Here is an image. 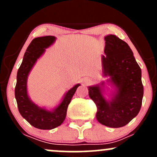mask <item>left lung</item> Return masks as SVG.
Here are the masks:
<instances>
[{
  "label": "left lung",
  "mask_w": 157,
  "mask_h": 157,
  "mask_svg": "<svg viewBox=\"0 0 157 157\" xmlns=\"http://www.w3.org/2000/svg\"><path fill=\"white\" fill-rule=\"evenodd\" d=\"M105 40L102 72L104 76L110 77L108 81L116 86V93L107 101L102 88L97 85L89 87V95L97 105V121L108 127L120 128L127 125L141 109L143 97L141 68L127 43L113 35L106 36Z\"/></svg>",
  "instance_id": "1"
}]
</instances>
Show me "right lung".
Instances as JSON below:
<instances>
[{"mask_svg":"<svg viewBox=\"0 0 157 157\" xmlns=\"http://www.w3.org/2000/svg\"><path fill=\"white\" fill-rule=\"evenodd\" d=\"M54 36H44L32 40L24 54L23 62L17 74L15 95L17 108L21 116L30 125L43 130H50L60 125L64 121L68 104L80 84L68 91L60 104L52 111L40 108L30 100L27 94L26 82L29 73L37 59L43 55L45 48L55 42Z\"/></svg>","mask_w":157,"mask_h":157,"instance_id":"right-lung-1","label":"right lung"}]
</instances>
